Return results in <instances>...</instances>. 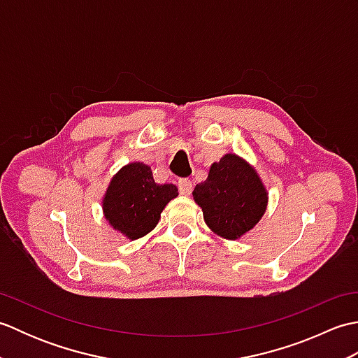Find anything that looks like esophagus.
Wrapping results in <instances>:
<instances>
[{
  "mask_svg": "<svg viewBox=\"0 0 358 358\" xmlns=\"http://www.w3.org/2000/svg\"><path fill=\"white\" fill-rule=\"evenodd\" d=\"M178 191L181 195H191L192 192V181L189 178H181L178 181Z\"/></svg>",
  "mask_w": 358,
  "mask_h": 358,
  "instance_id": "34e87169",
  "label": "esophagus"
}]
</instances>
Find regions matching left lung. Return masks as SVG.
I'll list each match as a JSON object with an SVG mask.
<instances>
[{"instance_id": "left-lung-1", "label": "left lung", "mask_w": 358, "mask_h": 358, "mask_svg": "<svg viewBox=\"0 0 358 358\" xmlns=\"http://www.w3.org/2000/svg\"><path fill=\"white\" fill-rule=\"evenodd\" d=\"M204 222L220 237L237 240L260 222L268 206V191L257 171L235 154L210 166L208 178L194 189Z\"/></svg>"}]
</instances>
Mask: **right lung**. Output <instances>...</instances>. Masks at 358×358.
Returning a JSON list of instances; mask_svg holds the SVG:
<instances>
[{"mask_svg": "<svg viewBox=\"0 0 358 358\" xmlns=\"http://www.w3.org/2000/svg\"><path fill=\"white\" fill-rule=\"evenodd\" d=\"M177 195L175 185L155 183L148 164L129 163L110 180L103 212L113 229L129 240H136L154 229L166 204Z\"/></svg>", "mask_w": 358, "mask_h": 358, "instance_id": "1", "label": "right lung"}]
</instances>
